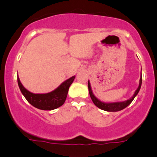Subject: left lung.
I'll return each mask as SVG.
<instances>
[{"instance_id": "8db88e82", "label": "left lung", "mask_w": 157, "mask_h": 157, "mask_svg": "<svg viewBox=\"0 0 157 157\" xmlns=\"http://www.w3.org/2000/svg\"><path fill=\"white\" fill-rule=\"evenodd\" d=\"M141 83H142V77H140V81H139V86L137 87L136 91L134 92V95L131 98H130L129 99L126 101H123V102H102V101L99 100V99L96 97L93 94V91H92L91 86H90V81H88V89H89V93H90V96L91 97L92 101L93 102V103L95 104L96 106H97L98 108L100 109H102L104 111H107V112H118V111H121L122 109L129 105L131 103L134 99L135 98V96H137V93L140 91V87H141Z\"/></svg>"}]
</instances>
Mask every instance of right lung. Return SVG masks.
Listing matches in <instances>:
<instances>
[{"instance_id":"1","label":"right lung","mask_w":157,"mask_h":157,"mask_svg":"<svg viewBox=\"0 0 157 157\" xmlns=\"http://www.w3.org/2000/svg\"><path fill=\"white\" fill-rule=\"evenodd\" d=\"M75 79V76L63 82L58 87L48 93H33L26 90L17 78L18 86L22 94L26 100L36 108L41 110H53L61 106L64 103L67 98L70 86Z\"/></svg>"}]
</instances>
